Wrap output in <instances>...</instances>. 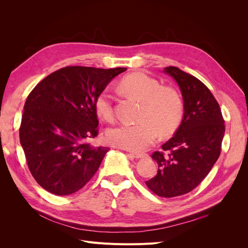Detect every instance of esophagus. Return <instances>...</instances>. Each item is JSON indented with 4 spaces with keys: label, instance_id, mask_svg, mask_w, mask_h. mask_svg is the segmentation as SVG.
Wrapping results in <instances>:
<instances>
[{
    "label": "esophagus",
    "instance_id": "1",
    "mask_svg": "<svg viewBox=\"0 0 248 248\" xmlns=\"http://www.w3.org/2000/svg\"><path fill=\"white\" fill-rule=\"evenodd\" d=\"M129 155H131L134 158H148L149 155L145 153H134V152H129Z\"/></svg>",
    "mask_w": 248,
    "mask_h": 248
}]
</instances>
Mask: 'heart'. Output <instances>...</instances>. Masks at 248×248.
<instances>
[{
	"label": "heart",
	"mask_w": 248,
	"mask_h": 248,
	"mask_svg": "<svg viewBox=\"0 0 248 248\" xmlns=\"http://www.w3.org/2000/svg\"><path fill=\"white\" fill-rule=\"evenodd\" d=\"M118 88L126 96L141 102L137 124H121L107 131L111 145L133 152H142L155 144L158 132L170 136L183 117V101L175 89L162 87L160 82L141 72L130 73L119 81ZM95 111L104 121L115 117L112 96L103 90L95 99Z\"/></svg>",
	"instance_id": "heart-1"
}]
</instances>
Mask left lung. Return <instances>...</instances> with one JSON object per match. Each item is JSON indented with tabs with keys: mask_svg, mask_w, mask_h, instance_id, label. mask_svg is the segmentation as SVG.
<instances>
[{
	"mask_svg": "<svg viewBox=\"0 0 248 248\" xmlns=\"http://www.w3.org/2000/svg\"><path fill=\"white\" fill-rule=\"evenodd\" d=\"M164 72L181 90L184 115L163 151L152 154L158 170L146 184L157 196L174 198L190 192L209 174L220 155L226 127L218 102L200 79L174 66Z\"/></svg>",
	"mask_w": 248,
	"mask_h": 248,
	"instance_id": "obj_1",
	"label": "left lung"
}]
</instances>
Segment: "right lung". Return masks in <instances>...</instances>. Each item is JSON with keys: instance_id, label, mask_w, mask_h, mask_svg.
Returning a JSON list of instances; mask_svg holds the SVG:
<instances>
[{"instance_id": "right-lung-1", "label": "right lung", "mask_w": 248, "mask_h": 248, "mask_svg": "<svg viewBox=\"0 0 248 248\" xmlns=\"http://www.w3.org/2000/svg\"><path fill=\"white\" fill-rule=\"evenodd\" d=\"M127 68L68 66L50 73L29 94L19 140L32 176L42 188L68 196L91 179L107 147H94L98 134L95 99Z\"/></svg>"}]
</instances>
